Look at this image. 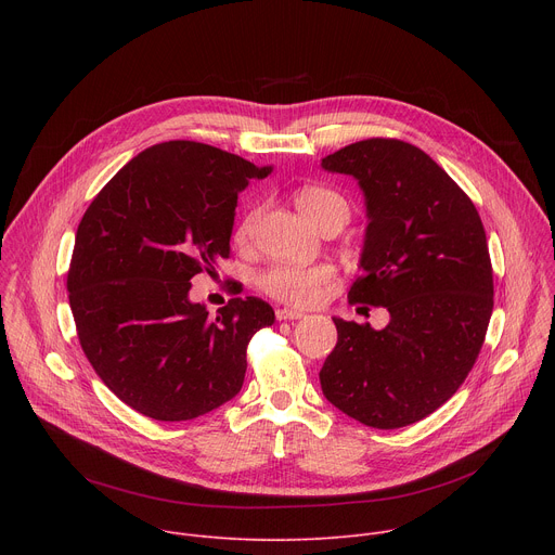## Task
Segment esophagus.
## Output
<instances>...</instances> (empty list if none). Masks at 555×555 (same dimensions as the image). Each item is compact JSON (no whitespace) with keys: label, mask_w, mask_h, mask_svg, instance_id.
<instances>
[{"label":"esophagus","mask_w":555,"mask_h":555,"mask_svg":"<svg viewBox=\"0 0 555 555\" xmlns=\"http://www.w3.org/2000/svg\"><path fill=\"white\" fill-rule=\"evenodd\" d=\"M276 319L279 321H300V319H305V313L283 307V309H276Z\"/></svg>","instance_id":"34e87169"}]
</instances>
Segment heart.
<instances>
[{"label":"heart","instance_id":"1","mask_svg":"<svg viewBox=\"0 0 555 555\" xmlns=\"http://www.w3.org/2000/svg\"><path fill=\"white\" fill-rule=\"evenodd\" d=\"M296 206L305 215L307 221H311L315 228H323L330 219H349V204L347 199L323 184H307L296 191ZM259 208H253L242 223L234 230V242L240 246H246L250 242V234L257 221ZM336 270L327 263H315V266H292V263H276L266 268L257 276V287L285 305L294 307H307L315 298L321 296V292L334 281Z\"/></svg>","mask_w":555,"mask_h":555}]
</instances>
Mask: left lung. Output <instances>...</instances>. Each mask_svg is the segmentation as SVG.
I'll list each match as a JSON object with an SVG mask.
<instances>
[{"label":"left lung","mask_w":555,"mask_h":555,"mask_svg":"<svg viewBox=\"0 0 555 555\" xmlns=\"http://www.w3.org/2000/svg\"><path fill=\"white\" fill-rule=\"evenodd\" d=\"M323 167L353 176L366 195L364 272L349 302L386 307L390 323L375 332L334 319L321 386L356 422L404 428L443 406L481 353L494 307L486 228L463 189L404 140L366 138Z\"/></svg>","instance_id":"8db88e82"}]
</instances>
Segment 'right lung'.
Listing matches in <instances>:
<instances>
[{
    "label": "right lung",
    "mask_w": 555,
    "mask_h": 555,
    "mask_svg": "<svg viewBox=\"0 0 555 555\" xmlns=\"http://www.w3.org/2000/svg\"><path fill=\"white\" fill-rule=\"evenodd\" d=\"M268 173L204 142H160L127 163L78 223L67 270L76 336L105 386L140 415L186 422L242 390L248 343L274 323V309L230 298L210 319L189 289L230 257L236 197Z\"/></svg>",
    "instance_id": "1"
}]
</instances>
